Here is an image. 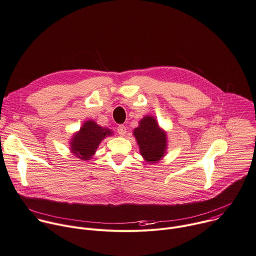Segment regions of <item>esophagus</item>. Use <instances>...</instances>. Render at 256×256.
<instances>
[{"label":"esophagus","mask_w":256,"mask_h":256,"mask_svg":"<svg viewBox=\"0 0 256 256\" xmlns=\"http://www.w3.org/2000/svg\"><path fill=\"white\" fill-rule=\"evenodd\" d=\"M118 132L120 136H126V126L120 124V126H118Z\"/></svg>","instance_id":"34e87169"}]
</instances>
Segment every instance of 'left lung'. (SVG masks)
I'll list each match as a JSON object with an SVG mask.
<instances>
[{"instance_id": "1", "label": "left lung", "mask_w": 256, "mask_h": 256, "mask_svg": "<svg viewBox=\"0 0 256 256\" xmlns=\"http://www.w3.org/2000/svg\"><path fill=\"white\" fill-rule=\"evenodd\" d=\"M134 134L140 146V154L148 162H156L164 156L166 146V134L152 116H146L134 128Z\"/></svg>"}]
</instances>
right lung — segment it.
<instances>
[{
    "label": "right lung",
    "mask_w": 256,
    "mask_h": 256,
    "mask_svg": "<svg viewBox=\"0 0 256 256\" xmlns=\"http://www.w3.org/2000/svg\"><path fill=\"white\" fill-rule=\"evenodd\" d=\"M112 132L96 124L92 120L84 122L80 130L74 134L71 142V150L81 160H90L96 152L100 142Z\"/></svg>",
    "instance_id": "add662e5"
}]
</instances>
